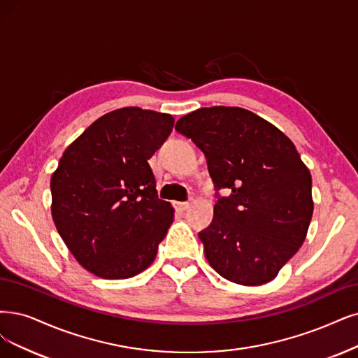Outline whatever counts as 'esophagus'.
<instances>
[{
    "label": "esophagus",
    "instance_id": "34e87169",
    "mask_svg": "<svg viewBox=\"0 0 358 358\" xmlns=\"http://www.w3.org/2000/svg\"><path fill=\"white\" fill-rule=\"evenodd\" d=\"M190 203H187V202H177L176 203V208L180 210V213H186L187 209H190Z\"/></svg>",
    "mask_w": 358,
    "mask_h": 358
}]
</instances>
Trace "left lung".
I'll return each mask as SVG.
<instances>
[{
  "instance_id": "obj_1",
  "label": "left lung",
  "mask_w": 358,
  "mask_h": 358,
  "mask_svg": "<svg viewBox=\"0 0 358 358\" xmlns=\"http://www.w3.org/2000/svg\"><path fill=\"white\" fill-rule=\"evenodd\" d=\"M176 129L205 153L217 190L231 192L199 233L209 266L237 285L274 280L306 241L314 210L311 174L295 144L264 117L230 106L184 115Z\"/></svg>"
}]
</instances>
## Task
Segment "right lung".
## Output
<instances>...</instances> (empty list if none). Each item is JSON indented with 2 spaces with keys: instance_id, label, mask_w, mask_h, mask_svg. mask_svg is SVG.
I'll list each match as a JSON object with an SVG mask.
<instances>
[{
  "instance_id": "right-lung-1",
  "label": "right lung",
  "mask_w": 358,
  "mask_h": 358,
  "mask_svg": "<svg viewBox=\"0 0 358 358\" xmlns=\"http://www.w3.org/2000/svg\"><path fill=\"white\" fill-rule=\"evenodd\" d=\"M174 117L141 108L100 116L72 141L50 180L51 217L71 254L101 279H129L155 261L174 221L149 159Z\"/></svg>"
}]
</instances>
